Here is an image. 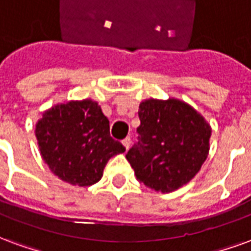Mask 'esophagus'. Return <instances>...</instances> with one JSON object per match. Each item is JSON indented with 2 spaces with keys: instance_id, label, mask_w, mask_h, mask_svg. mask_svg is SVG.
I'll return each instance as SVG.
<instances>
[{
  "instance_id": "esophagus-1",
  "label": "esophagus",
  "mask_w": 251,
  "mask_h": 251,
  "mask_svg": "<svg viewBox=\"0 0 251 251\" xmlns=\"http://www.w3.org/2000/svg\"><path fill=\"white\" fill-rule=\"evenodd\" d=\"M122 143H123V146L126 147V150H128V148H129V146H131V138H129V136H127L126 139H123V142H122Z\"/></svg>"
}]
</instances>
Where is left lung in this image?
<instances>
[{"label":"left lung","instance_id":"obj_1","mask_svg":"<svg viewBox=\"0 0 251 251\" xmlns=\"http://www.w3.org/2000/svg\"><path fill=\"white\" fill-rule=\"evenodd\" d=\"M139 119L138 142L126 155L136 179L162 193L188 183L207 158L210 124L176 99L146 100Z\"/></svg>","mask_w":251,"mask_h":251}]
</instances>
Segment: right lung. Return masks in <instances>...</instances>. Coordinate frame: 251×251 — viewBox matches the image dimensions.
Segmentation results:
<instances>
[{
  "label": "right lung",
  "instance_id": "add662e5",
  "mask_svg": "<svg viewBox=\"0 0 251 251\" xmlns=\"http://www.w3.org/2000/svg\"><path fill=\"white\" fill-rule=\"evenodd\" d=\"M36 138L44 162L73 186H92L109 159L126 151L111 138L109 120L92 100L57 104L43 113Z\"/></svg>",
  "mask_w": 251,
  "mask_h": 251
}]
</instances>
